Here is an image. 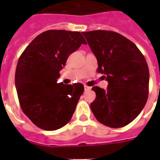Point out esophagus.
Listing matches in <instances>:
<instances>
[{
    "instance_id": "esophagus-1",
    "label": "esophagus",
    "mask_w": 160,
    "mask_h": 160,
    "mask_svg": "<svg viewBox=\"0 0 160 160\" xmlns=\"http://www.w3.org/2000/svg\"><path fill=\"white\" fill-rule=\"evenodd\" d=\"M84 89H85V91H88L91 89V87H88V86H84Z\"/></svg>"
}]
</instances>
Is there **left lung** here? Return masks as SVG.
Wrapping results in <instances>:
<instances>
[{
	"mask_svg": "<svg viewBox=\"0 0 160 160\" xmlns=\"http://www.w3.org/2000/svg\"><path fill=\"white\" fill-rule=\"evenodd\" d=\"M98 61L97 71L108 82L96 93L90 108L96 119L109 128L128 125L140 114L148 101L149 69L146 59L131 41L113 31L83 32Z\"/></svg>",
	"mask_w": 160,
	"mask_h": 160,
	"instance_id": "1",
	"label": "left lung"
}]
</instances>
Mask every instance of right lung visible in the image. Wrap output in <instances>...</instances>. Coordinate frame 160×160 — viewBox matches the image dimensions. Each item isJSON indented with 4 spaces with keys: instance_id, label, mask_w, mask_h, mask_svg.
I'll list each match as a JSON object with an SVG mask.
<instances>
[{
    "instance_id": "add662e5",
    "label": "right lung",
    "mask_w": 160,
    "mask_h": 160,
    "mask_svg": "<svg viewBox=\"0 0 160 160\" xmlns=\"http://www.w3.org/2000/svg\"><path fill=\"white\" fill-rule=\"evenodd\" d=\"M82 44L79 32L47 30L37 36L19 58L15 85L22 110L37 127L55 131L70 122L80 96L81 83L58 82L68 57Z\"/></svg>"
}]
</instances>
